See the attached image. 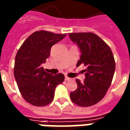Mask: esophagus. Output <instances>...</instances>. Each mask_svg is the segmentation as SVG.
Masks as SVG:
<instances>
[{
    "label": "esophagus",
    "mask_w": 130,
    "mask_h": 130,
    "mask_svg": "<svg viewBox=\"0 0 130 130\" xmlns=\"http://www.w3.org/2000/svg\"><path fill=\"white\" fill-rule=\"evenodd\" d=\"M65 81H70L71 79H70V78H69L68 76H65Z\"/></svg>",
    "instance_id": "obj_1"
}]
</instances>
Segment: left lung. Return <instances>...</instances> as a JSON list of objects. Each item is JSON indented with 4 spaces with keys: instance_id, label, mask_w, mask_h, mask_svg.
Returning a JSON list of instances; mask_svg holds the SVG:
<instances>
[{
    "instance_id": "obj_1",
    "label": "left lung",
    "mask_w": 130,
    "mask_h": 130,
    "mask_svg": "<svg viewBox=\"0 0 130 130\" xmlns=\"http://www.w3.org/2000/svg\"><path fill=\"white\" fill-rule=\"evenodd\" d=\"M71 40L79 46L80 60L76 66L84 65L86 79L83 83L76 79L77 88L70 93L71 100L80 106H93L105 96L116 69L111 49L93 32L69 33Z\"/></svg>"
}]
</instances>
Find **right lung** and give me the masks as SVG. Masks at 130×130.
I'll list each match as a JSON object with an SVG mask.
<instances>
[{
	"mask_svg": "<svg viewBox=\"0 0 130 130\" xmlns=\"http://www.w3.org/2000/svg\"><path fill=\"white\" fill-rule=\"evenodd\" d=\"M66 35L38 30L30 35L17 51L14 77L22 97L33 106H44L51 103L56 87L65 79L61 73L53 75L46 72L42 64L50 56L51 46Z\"/></svg>",
	"mask_w": 130,
	"mask_h": 130,
	"instance_id": "1",
	"label": "right lung"
}]
</instances>
